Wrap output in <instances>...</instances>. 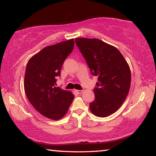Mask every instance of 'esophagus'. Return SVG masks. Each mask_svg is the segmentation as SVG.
Instances as JSON below:
<instances>
[{
	"instance_id": "34e87169",
	"label": "esophagus",
	"mask_w": 156,
	"mask_h": 156,
	"mask_svg": "<svg viewBox=\"0 0 156 156\" xmlns=\"http://www.w3.org/2000/svg\"><path fill=\"white\" fill-rule=\"evenodd\" d=\"M75 91L78 94H81L83 93V90H75Z\"/></svg>"
}]
</instances>
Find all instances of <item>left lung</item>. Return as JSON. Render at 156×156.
<instances>
[{"label":"left lung","mask_w":156,"mask_h":156,"mask_svg":"<svg viewBox=\"0 0 156 156\" xmlns=\"http://www.w3.org/2000/svg\"><path fill=\"white\" fill-rule=\"evenodd\" d=\"M75 43L92 74L98 76L90 111L98 117L111 115L124 103L131 87L128 63L115 47L98 39L76 38Z\"/></svg>","instance_id":"1"}]
</instances>
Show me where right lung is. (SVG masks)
Here are the masks:
<instances>
[{
	"instance_id": "1",
	"label": "right lung",
	"mask_w": 156,
	"mask_h": 156,
	"mask_svg": "<svg viewBox=\"0 0 156 156\" xmlns=\"http://www.w3.org/2000/svg\"><path fill=\"white\" fill-rule=\"evenodd\" d=\"M74 39L49 45L28 61L24 89L33 107L45 117L58 120L65 116L75 96L57 85V76L66 57L74 48Z\"/></svg>"
}]
</instances>
